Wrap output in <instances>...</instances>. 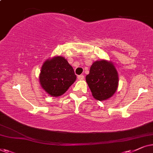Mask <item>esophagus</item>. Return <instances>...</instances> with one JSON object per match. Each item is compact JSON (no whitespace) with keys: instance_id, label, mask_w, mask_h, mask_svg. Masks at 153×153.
<instances>
[{"instance_id":"1","label":"esophagus","mask_w":153,"mask_h":153,"mask_svg":"<svg viewBox=\"0 0 153 153\" xmlns=\"http://www.w3.org/2000/svg\"><path fill=\"white\" fill-rule=\"evenodd\" d=\"M78 80H83V79L85 78L84 75H79L78 76Z\"/></svg>"}]
</instances>
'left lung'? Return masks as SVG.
Here are the masks:
<instances>
[{
    "label": "left lung",
    "mask_w": 153,
    "mask_h": 153,
    "mask_svg": "<svg viewBox=\"0 0 153 153\" xmlns=\"http://www.w3.org/2000/svg\"><path fill=\"white\" fill-rule=\"evenodd\" d=\"M86 81L94 98L99 101L109 99L117 90L118 76L113 64L105 60L91 65Z\"/></svg>",
    "instance_id": "left-lung-1"
}]
</instances>
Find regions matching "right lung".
Masks as SVG:
<instances>
[{"instance_id": "right-lung-1", "label": "right lung", "mask_w": 153, "mask_h": 153, "mask_svg": "<svg viewBox=\"0 0 153 153\" xmlns=\"http://www.w3.org/2000/svg\"><path fill=\"white\" fill-rule=\"evenodd\" d=\"M39 80L42 87L49 94L59 97L68 90L76 80V75L66 59L56 56L44 63Z\"/></svg>"}]
</instances>
